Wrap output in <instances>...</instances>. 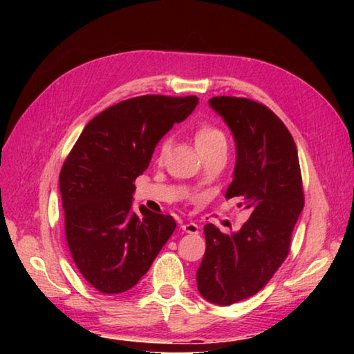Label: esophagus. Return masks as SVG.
<instances>
[{
  "instance_id": "obj_1",
  "label": "esophagus",
  "mask_w": 354,
  "mask_h": 354,
  "mask_svg": "<svg viewBox=\"0 0 354 354\" xmlns=\"http://www.w3.org/2000/svg\"><path fill=\"white\" fill-rule=\"evenodd\" d=\"M183 231L184 232H187V234H198V231H200V227H198V225L196 223H184L183 226Z\"/></svg>"
}]
</instances>
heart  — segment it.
Listing matches in <instances>:
<instances>
[{"mask_svg":"<svg viewBox=\"0 0 354 354\" xmlns=\"http://www.w3.org/2000/svg\"><path fill=\"white\" fill-rule=\"evenodd\" d=\"M217 143H226L225 136L221 134L218 129L211 128V127H201L196 129L195 145H196V149H198V153L203 151V149L217 145ZM170 147H171L170 137H165V139L160 142L159 158H164V156L170 151Z\"/></svg>","mask_w":354,"mask_h":354,"instance_id":"obj_1","label":"heart"}]
</instances>
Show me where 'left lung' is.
<instances>
[{
  "label": "left lung",
  "instance_id": "1",
  "mask_svg": "<svg viewBox=\"0 0 354 354\" xmlns=\"http://www.w3.org/2000/svg\"><path fill=\"white\" fill-rule=\"evenodd\" d=\"M209 106L236 142V167L226 198L241 196L250 218L223 234L205 226L206 251L196 270L201 297L230 306L253 297L289 254L293 226L304 206L297 145L274 113L248 98L214 97Z\"/></svg>",
  "mask_w": 354,
  "mask_h": 354
}]
</instances>
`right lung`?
Instances as JSON below:
<instances>
[{"instance_id":"1","label":"right lung","mask_w":354,"mask_h":354,"mask_svg":"<svg viewBox=\"0 0 354 354\" xmlns=\"http://www.w3.org/2000/svg\"><path fill=\"white\" fill-rule=\"evenodd\" d=\"M196 97L143 95L93 117L59 176L65 236L77 270L101 293H123L139 283L176 227L171 215L133 211L134 181Z\"/></svg>"}]
</instances>
